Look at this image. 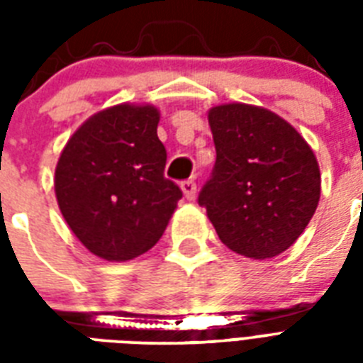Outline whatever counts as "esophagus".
Wrapping results in <instances>:
<instances>
[{"instance_id":"esophagus-1","label":"esophagus","mask_w":363,"mask_h":363,"mask_svg":"<svg viewBox=\"0 0 363 363\" xmlns=\"http://www.w3.org/2000/svg\"><path fill=\"white\" fill-rule=\"evenodd\" d=\"M182 188V194H184V198L186 199H196V194H198V184H196V181H184L181 184Z\"/></svg>"}]
</instances>
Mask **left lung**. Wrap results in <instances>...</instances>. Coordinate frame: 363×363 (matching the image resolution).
Masks as SVG:
<instances>
[{
	"label": "left lung",
	"mask_w": 363,
	"mask_h": 363,
	"mask_svg": "<svg viewBox=\"0 0 363 363\" xmlns=\"http://www.w3.org/2000/svg\"><path fill=\"white\" fill-rule=\"evenodd\" d=\"M207 118L216 164L199 205L230 250L275 258L292 247L318 207L315 152L290 122L258 105H215Z\"/></svg>",
	"instance_id": "1"
}]
</instances>
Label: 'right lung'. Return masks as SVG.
Returning <instances> with one entry per match:
<instances>
[{
  "instance_id": "right-lung-1",
  "label": "right lung",
  "mask_w": 363,
  "mask_h": 363,
  "mask_svg": "<svg viewBox=\"0 0 363 363\" xmlns=\"http://www.w3.org/2000/svg\"><path fill=\"white\" fill-rule=\"evenodd\" d=\"M160 111L118 104L82 122L65 143L54 192L75 238L98 258L128 262L160 241L181 188L164 177Z\"/></svg>"
}]
</instances>
